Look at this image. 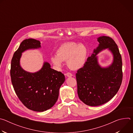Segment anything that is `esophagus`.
Masks as SVG:
<instances>
[{
  "label": "esophagus",
  "mask_w": 133,
  "mask_h": 133,
  "mask_svg": "<svg viewBox=\"0 0 133 133\" xmlns=\"http://www.w3.org/2000/svg\"><path fill=\"white\" fill-rule=\"evenodd\" d=\"M66 75L67 76V77H71V76H72V74L71 72H67L66 73Z\"/></svg>",
  "instance_id": "1"
}]
</instances>
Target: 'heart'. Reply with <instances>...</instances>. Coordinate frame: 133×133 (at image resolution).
Instances as JSON below:
<instances>
[{
  "instance_id": "b5f03b06",
  "label": "heart",
  "mask_w": 133,
  "mask_h": 133,
  "mask_svg": "<svg viewBox=\"0 0 133 133\" xmlns=\"http://www.w3.org/2000/svg\"><path fill=\"white\" fill-rule=\"evenodd\" d=\"M88 50L83 44L67 43L62 44L57 50V55L51 57L52 64L58 67H62V62H67L68 66L72 70L81 69L84 65Z\"/></svg>"
}]
</instances>
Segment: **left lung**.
I'll list each match as a JSON object with an SVG mask.
<instances>
[{
  "label": "left lung",
  "instance_id": "8db88e82",
  "mask_svg": "<svg viewBox=\"0 0 133 133\" xmlns=\"http://www.w3.org/2000/svg\"><path fill=\"white\" fill-rule=\"evenodd\" d=\"M97 40L99 46L76 74L78 97L91 106L101 105L110 101L118 92L123 79L122 57L117 44L108 36L99 37ZM106 48L113 54L114 61L104 69L98 65L96 55Z\"/></svg>",
  "mask_w": 133,
  "mask_h": 133
}]
</instances>
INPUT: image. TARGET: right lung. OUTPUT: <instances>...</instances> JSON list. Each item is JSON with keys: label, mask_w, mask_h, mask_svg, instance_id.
<instances>
[{"label": "right lung", "mask_w": 133, "mask_h": 133, "mask_svg": "<svg viewBox=\"0 0 133 133\" xmlns=\"http://www.w3.org/2000/svg\"><path fill=\"white\" fill-rule=\"evenodd\" d=\"M41 47V42L29 38L23 41L11 59L10 77L18 98L27 108L44 111L51 108L58 98L59 90L65 80L64 75L45 63L39 71L30 73L20 66L22 52L28 49Z\"/></svg>", "instance_id": "right-lung-1"}]
</instances>
